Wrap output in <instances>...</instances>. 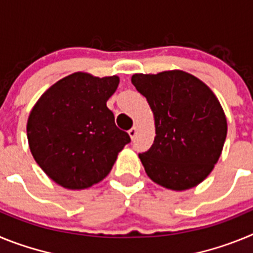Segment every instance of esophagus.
Returning <instances> with one entry per match:
<instances>
[{"label":"esophagus","mask_w":253,"mask_h":253,"mask_svg":"<svg viewBox=\"0 0 253 253\" xmlns=\"http://www.w3.org/2000/svg\"><path fill=\"white\" fill-rule=\"evenodd\" d=\"M129 135H130V138L131 139H133L134 137H135V134H137V126H135V125H134V126H131L130 129H129Z\"/></svg>","instance_id":"esophagus-1"}]
</instances>
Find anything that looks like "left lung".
Instances as JSON below:
<instances>
[{"mask_svg":"<svg viewBox=\"0 0 253 253\" xmlns=\"http://www.w3.org/2000/svg\"><path fill=\"white\" fill-rule=\"evenodd\" d=\"M131 84L154 116V142L139 154L148 177L175 191L198 186L213 171L227 137V118L216 96L180 69L135 73Z\"/></svg>","mask_w":253,"mask_h":253,"instance_id":"obj_1","label":"left lung"}]
</instances>
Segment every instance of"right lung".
<instances>
[{"label":"right lung","mask_w":253,"mask_h":253,"mask_svg":"<svg viewBox=\"0 0 253 253\" xmlns=\"http://www.w3.org/2000/svg\"><path fill=\"white\" fill-rule=\"evenodd\" d=\"M118 84V76L100 78L76 72L49 87L31 109L29 147L55 184L69 190L97 184L130 142L106 106Z\"/></svg>","instance_id":"1"}]
</instances>
